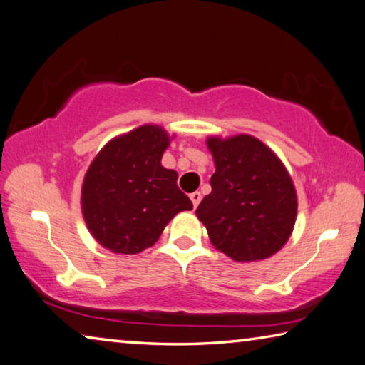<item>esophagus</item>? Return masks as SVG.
Instances as JSON below:
<instances>
[{"label":"esophagus","mask_w":365,"mask_h":365,"mask_svg":"<svg viewBox=\"0 0 365 365\" xmlns=\"http://www.w3.org/2000/svg\"><path fill=\"white\" fill-rule=\"evenodd\" d=\"M200 199H202V195H200V192H192L190 194V200H192V205H194V209L195 207L199 205V202H200Z\"/></svg>","instance_id":"34e87169"}]
</instances>
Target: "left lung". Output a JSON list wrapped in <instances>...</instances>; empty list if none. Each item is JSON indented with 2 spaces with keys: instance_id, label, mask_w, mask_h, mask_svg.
Segmentation results:
<instances>
[{
  "instance_id": "8db88e82",
  "label": "left lung",
  "mask_w": 365,
  "mask_h": 365,
  "mask_svg": "<svg viewBox=\"0 0 365 365\" xmlns=\"http://www.w3.org/2000/svg\"><path fill=\"white\" fill-rule=\"evenodd\" d=\"M215 161L212 192L195 210L212 245L238 262L266 259L292 233L297 194L280 160L250 135L207 140Z\"/></svg>"
}]
</instances>
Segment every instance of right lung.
Returning <instances> with one entry per match:
<instances>
[{
	"label": "right lung",
	"mask_w": 365,
	"mask_h": 365,
	"mask_svg": "<svg viewBox=\"0 0 365 365\" xmlns=\"http://www.w3.org/2000/svg\"><path fill=\"white\" fill-rule=\"evenodd\" d=\"M170 137L143 125L99 151L83 181V217L94 238L114 253L137 255L155 245L178 212L192 202L178 187V173L161 166Z\"/></svg>",
	"instance_id": "1"
}]
</instances>
